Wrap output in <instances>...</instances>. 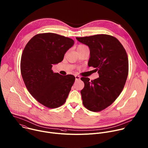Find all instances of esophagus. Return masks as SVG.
<instances>
[{
	"instance_id": "34e87169",
	"label": "esophagus",
	"mask_w": 148,
	"mask_h": 148,
	"mask_svg": "<svg viewBox=\"0 0 148 148\" xmlns=\"http://www.w3.org/2000/svg\"><path fill=\"white\" fill-rule=\"evenodd\" d=\"M75 80H79V79H80V78H81L80 76L77 75H75Z\"/></svg>"
}]
</instances>
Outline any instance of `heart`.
Here are the masks:
<instances>
[{
    "label": "heart",
    "instance_id": "obj_1",
    "mask_svg": "<svg viewBox=\"0 0 148 148\" xmlns=\"http://www.w3.org/2000/svg\"><path fill=\"white\" fill-rule=\"evenodd\" d=\"M86 47H87L86 46L84 45H78L77 48V51H78L79 50H82V49H85Z\"/></svg>",
    "mask_w": 148,
    "mask_h": 148
}]
</instances>
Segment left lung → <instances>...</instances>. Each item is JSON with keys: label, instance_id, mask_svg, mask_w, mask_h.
Returning <instances> with one entry per match:
<instances>
[{"label": "left lung", "instance_id": "left-lung-1", "mask_svg": "<svg viewBox=\"0 0 148 148\" xmlns=\"http://www.w3.org/2000/svg\"><path fill=\"white\" fill-rule=\"evenodd\" d=\"M76 39L88 46V66L96 68L99 76L91 81L88 77L81 78L84 82L81 90L83 105L90 111H102L115 101L124 88L128 74L127 54L120 41L109 35Z\"/></svg>", "mask_w": 148, "mask_h": 148}]
</instances>
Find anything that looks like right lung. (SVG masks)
Here are the masks:
<instances>
[{
  "label": "right lung",
  "instance_id": "add662e5",
  "mask_svg": "<svg viewBox=\"0 0 148 148\" xmlns=\"http://www.w3.org/2000/svg\"><path fill=\"white\" fill-rule=\"evenodd\" d=\"M74 43L71 38L43 33L33 36L23 50L20 64L23 81L31 95L48 108L63 105L74 82L73 75H62L52 70Z\"/></svg>",
  "mask_w": 148,
  "mask_h": 148
}]
</instances>
